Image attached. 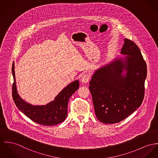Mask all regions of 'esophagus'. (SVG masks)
I'll return each instance as SVG.
<instances>
[{
  "label": "esophagus",
  "instance_id": "1",
  "mask_svg": "<svg viewBox=\"0 0 158 158\" xmlns=\"http://www.w3.org/2000/svg\"><path fill=\"white\" fill-rule=\"evenodd\" d=\"M89 79H90V76H89V75L88 74H83L81 76V82L82 83L86 84V83H87L89 81Z\"/></svg>",
  "mask_w": 158,
  "mask_h": 158
}]
</instances>
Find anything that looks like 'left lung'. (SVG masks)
Returning a JSON list of instances; mask_svg holds the SVG:
<instances>
[{"mask_svg": "<svg viewBox=\"0 0 158 158\" xmlns=\"http://www.w3.org/2000/svg\"><path fill=\"white\" fill-rule=\"evenodd\" d=\"M122 58L98 68L89 88L97 119L103 123H119L138 109L144 97L147 65L138 46L125 38Z\"/></svg>", "mask_w": 158, "mask_h": 158, "instance_id": "8db88e82", "label": "left lung"}]
</instances>
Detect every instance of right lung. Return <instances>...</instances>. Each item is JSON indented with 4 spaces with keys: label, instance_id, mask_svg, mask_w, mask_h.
I'll return each instance as SVG.
<instances>
[{
    "label": "right lung",
    "instance_id": "obj_1",
    "mask_svg": "<svg viewBox=\"0 0 158 158\" xmlns=\"http://www.w3.org/2000/svg\"><path fill=\"white\" fill-rule=\"evenodd\" d=\"M12 73L14 79L12 97L15 105L22 112L33 122L44 126L56 125L65 120L67 116V106L69 98L79 86L78 80L73 81L63 88L54 100L46 105H32L25 102L18 94L14 62L12 64Z\"/></svg>",
    "mask_w": 158,
    "mask_h": 158
}]
</instances>
